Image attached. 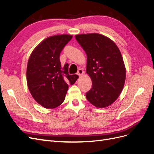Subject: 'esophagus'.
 <instances>
[{"mask_svg":"<svg viewBox=\"0 0 154 154\" xmlns=\"http://www.w3.org/2000/svg\"><path fill=\"white\" fill-rule=\"evenodd\" d=\"M83 73H84V71H83V70L82 69H80L78 71V72H77V74L78 76H82V74H83Z\"/></svg>","mask_w":154,"mask_h":154,"instance_id":"1","label":"esophagus"}]
</instances>
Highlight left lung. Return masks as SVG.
<instances>
[{"instance_id": "obj_1", "label": "left lung", "mask_w": 154, "mask_h": 154, "mask_svg": "<svg viewBox=\"0 0 154 154\" xmlns=\"http://www.w3.org/2000/svg\"><path fill=\"white\" fill-rule=\"evenodd\" d=\"M75 38L85 51L86 72L92 83L87 99L97 108L108 106L118 99L125 82L126 69L120 51L112 40L98 33L77 35Z\"/></svg>"}]
</instances>
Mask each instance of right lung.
Masks as SVG:
<instances>
[{
    "instance_id": "right-lung-1",
    "label": "right lung",
    "mask_w": 154,
    "mask_h": 154,
    "mask_svg": "<svg viewBox=\"0 0 154 154\" xmlns=\"http://www.w3.org/2000/svg\"><path fill=\"white\" fill-rule=\"evenodd\" d=\"M72 35L48 37L31 53L27 66V83L37 103L46 109H54L65 100L69 85H73L78 76L70 75L69 64L62 67L60 54Z\"/></svg>"
}]
</instances>
